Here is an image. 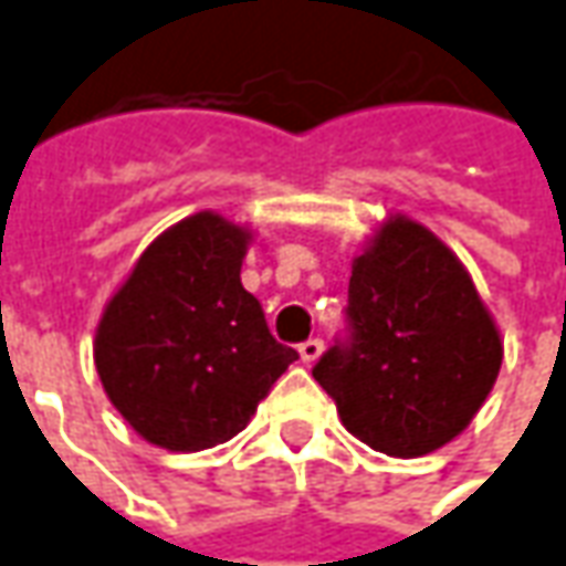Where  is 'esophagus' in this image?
<instances>
[{"mask_svg":"<svg viewBox=\"0 0 566 566\" xmlns=\"http://www.w3.org/2000/svg\"><path fill=\"white\" fill-rule=\"evenodd\" d=\"M322 349H324L322 339L312 337V339H306V343H300V358H303L306 365H315V361L322 358Z\"/></svg>","mask_w":566,"mask_h":566,"instance_id":"34e87169","label":"esophagus"}]
</instances>
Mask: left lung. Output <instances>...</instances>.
<instances>
[{
	"label": "left lung",
	"mask_w": 566,
	"mask_h": 566,
	"mask_svg": "<svg viewBox=\"0 0 566 566\" xmlns=\"http://www.w3.org/2000/svg\"><path fill=\"white\" fill-rule=\"evenodd\" d=\"M349 334L312 377L367 448L422 457L472 422L503 365V339L460 256L434 232L389 217L352 260Z\"/></svg>",
	"instance_id": "obj_1"
}]
</instances>
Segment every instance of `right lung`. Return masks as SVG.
<instances>
[{
  "label": "right lung",
  "instance_id": "right-lung-1",
  "mask_svg": "<svg viewBox=\"0 0 566 566\" xmlns=\"http://www.w3.org/2000/svg\"><path fill=\"white\" fill-rule=\"evenodd\" d=\"M251 229L199 211L165 229L106 303L94 365L134 432L165 450L239 434L296 352L242 287Z\"/></svg>",
  "mask_w": 566,
  "mask_h": 566
}]
</instances>
